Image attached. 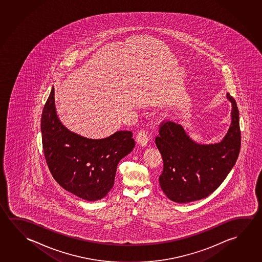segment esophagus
Listing matches in <instances>:
<instances>
[{"label": "esophagus", "instance_id": "1", "mask_svg": "<svg viewBox=\"0 0 262 262\" xmlns=\"http://www.w3.org/2000/svg\"><path fill=\"white\" fill-rule=\"evenodd\" d=\"M136 141H137L138 144H140L142 147H145L149 141L148 132L146 129H141L140 132H138Z\"/></svg>", "mask_w": 262, "mask_h": 262}]
</instances>
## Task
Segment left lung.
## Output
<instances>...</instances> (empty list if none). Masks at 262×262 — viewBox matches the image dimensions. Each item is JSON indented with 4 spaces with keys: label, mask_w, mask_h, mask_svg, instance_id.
<instances>
[{
    "label": "left lung",
    "mask_w": 262,
    "mask_h": 262,
    "mask_svg": "<svg viewBox=\"0 0 262 262\" xmlns=\"http://www.w3.org/2000/svg\"><path fill=\"white\" fill-rule=\"evenodd\" d=\"M227 98L232 103V122L219 143L201 145L193 142L181 125L171 120L160 124L155 143L163 169L159 182L172 201L188 203L207 198L235 165L241 145L239 112L235 99L228 93Z\"/></svg>",
    "instance_id": "obj_1"
}]
</instances>
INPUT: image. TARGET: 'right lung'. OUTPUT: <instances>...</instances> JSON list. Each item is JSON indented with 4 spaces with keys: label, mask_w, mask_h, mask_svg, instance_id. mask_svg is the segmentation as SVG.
<instances>
[{
    "label": "right lung",
    "mask_w": 262,
    "mask_h": 262,
    "mask_svg": "<svg viewBox=\"0 0 262 262\" xmlns=\"http://www.w3.org/2000/svg\"><path fill=\"white\" fill-rule=\"evenodd\" d=\"M41 132L43 155L54 179L88 201L107 195L114 185L118 163L135 146L129 130L100 140L71 133L56 116L54 86L43 106Z\"/></svg>",
    "instance_id": "1"
}]
</instances>
